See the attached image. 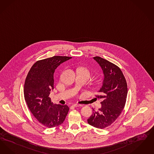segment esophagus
<instances>
[{
    "instance_id": "esophagus-1",
    "label": "esophagus",
    "mask_w": 154,
    "mask_h": 154,
    "mask_svg": "<svg viewBox=\"0 0 154 154\" xmlns=\"http://www.w3.org/2000/svg\"><path fill=\"white\" fill-rule=\"evenodd\" d=\"M82 106V105H80V104H76V103L72 105L73 107H78V106Z\"/></svg>"
}]
</instances>
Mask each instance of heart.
Listing matches in <instances>:
<instances>
[{"mask_svg":"<svg viewBox=\"0 0 154 154\" xmlns=\"http://www.w3.org/2000/svg\"><path fill=\"white\" fill-rule=\"evenodd\" d=\"M78 72H81L85 73V74H87L88 76H89V75H90L89 71L87 69V68H83V67L79 68L78 69Z\"/></svg>","mask_w":154,"mask_h":154,"instance_id":"b5f03b06","label":"heart"}]
</instances>
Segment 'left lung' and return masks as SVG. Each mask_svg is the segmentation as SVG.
Returning <instances> with one entry per match:
<instances>
[{"instance_id":"obj_1","label":"left lung","mask_w":154,"mask_h":154,"mask_svg":"<svg viewBox=\"0 0 154 154\" xmlns=\"http://www.w3.org/2000/svg\"><path fill=\"white\" fill-rule=\"evenodd\" d=\"M100 65L104 76L102 85L98 91L101 107L93 109V114L87 119L91 126L103 129L110 125L123 110L127 97V83L120 68L99 56L93 57Z\"/></svg>"}]
</instances>
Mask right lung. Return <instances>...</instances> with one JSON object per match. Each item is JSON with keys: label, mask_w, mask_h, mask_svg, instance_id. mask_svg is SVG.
<instances>
[{"label": "right lung", "mask_w": 154, "mask_h": 154, "mask_svg": "<svg viewBox=\"0 0 154 154\" xmlns=\"http://www.w3.org/2000/svg\"><path fill=\"white\" fill-rule=\"evenodd\" d=\"M71 57L54 56L35 62L27 75L24 97L29 110L44 126L56 127L63 123L69 111L65 105H54L49 95L54 88V72Z\"/></svg>", "instance_id": "obj_1"}]
</instances>
